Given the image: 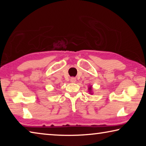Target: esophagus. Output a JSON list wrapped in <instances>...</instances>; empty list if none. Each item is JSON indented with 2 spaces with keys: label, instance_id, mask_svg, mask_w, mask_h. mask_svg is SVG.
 Returning <instances> with one entry per match:
<instances>
[{
  "label": "esophagus",
  "instance_id": "34e87169",
  "mask_svg": "<svg viewBox=\"0 0 146 146\" xmlns=\"http://www.w3.org/2000/svg\"><path fill=\"white\" fill-rule=\"evenodd\" d=\"M70 80H71V82H73V83H74V82H76V78H75V77H71Z\"/></svg>",
  "mask_w": 146,
  "mask_h": 146
}]
</instances>
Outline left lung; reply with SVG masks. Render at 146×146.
<instances>
[{"label": "left lung", "mask_w": 146, "mask_h": 146, "mask_svg": "<svg viewBox=\"0 0 146 146\" xmlns=\"http://www.w3.org/2000/svg\"><path fill=\"white\" fill-rule=\"evenodd\" d=\"M89 90H91V87H90V88H89Z\"/></svg>", "instance_id": "1"}]
</instances>
